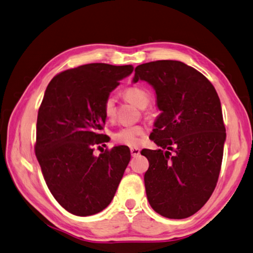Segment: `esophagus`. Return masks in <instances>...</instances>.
<instances>
[{
  "label": "esophagus",
  "instance_id": "34e87169",
  "mask_svg": "<svg viewBox=\"0 0 253 253\" xmlns=\"http://www.w3.org/2000/svg\"><path fill=\"white\" fill-rule=\"evenodd\" d=\"M130 151H131V155L133 157H135L140 154V149H137V147H131Z\"/></svg>",
  "mask_w": 253,
  "mask_h": 253
}]
</instances>
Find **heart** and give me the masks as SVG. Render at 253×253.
Wrapping results in <instances>:
<instances>
[{
	"instance_id": "heart-1",
	"label": "heart",
	"mask_w": 253,
	"mask_h": 253,
	"mask_svg": "<svg viewBox=\"0 0 253 253\" xmlns=\"http://www.w3.org/2000/svg\"><path fill=\"white\" fill-rule=\"evenodd\" d=\"M125 97L128 101L139 108H145L150 102V93L140 85H130L125 90ZM116 97L108 96L103 102V113L109 120L116 117ZM145 133V127L142 126H126L114 133L113 140L128 146H135L140 143L141 136Z\"/></svg>"
}]
</instances>
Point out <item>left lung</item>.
Here are the masks:
<instances>
[{"mask_svg":"<svg viewBox=\"0 0 253 253\" xmlns=\"http://www.w3.org/2000/svg\"><path fill=\"white\" fill-rule=\"evenodd\" d=\"M139 80L154 88L162 111L150 136L160 149L141 152L150 164L147 199L163 217H190L211 196L220 173L226 141L220 100L211 83L182 61L139 65L133 83Z\"/></svg>","mask_w":253,"mask_h":253,"instance_id":"left-lung-1","label":"left lung"}]
</instances>
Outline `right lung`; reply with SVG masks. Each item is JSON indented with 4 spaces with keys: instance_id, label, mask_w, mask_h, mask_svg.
<instances>
[{
    "instance_id": "right-lung-1",
    "label": "right lung",
    "mask_w": 253,
    "mask_h": 253,
    "mask_svg": "<svg viewBox=\"0 0 253 253\" xmlns=\"http://www.w3.org/2000/svg\"><path fill=\"white\" fill-rule=\"evenodd\" d=\"M133 66L88 64L56 75L38 110L35 154L50 193L66 211L85 217L102 211L114 197L130 149L114 146L99 156L93 146L107 141L103 102Z\"/></svg>"
}]
</instances>
